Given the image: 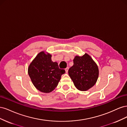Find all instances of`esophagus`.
<instances>
[{"mask_svg":"<svg viewBox=\"0 0 127 127\" xmlns=\"http://www.w3.org/2000/svg\"><path fill=\"white\" fill-rule=\"evenodd\" d=\"M68 69H69V68H68V67H67L66 69H65V70H66V73L68 72Z\"/></svg>","mask_w":127,"mask_h":127,"instance_id":"esophagus-1","label":"esophagus"}]
</instances>
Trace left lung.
I'll return each mask as SVG.
<instances>
[{
	"label": "left lung",
	"instance_id": "left-lung-1",
	"mask_svg": "<svg viewBox=\"0 0 127 127\" xmlns=\"http://www.w3.org/2000/svg\"><path fill=\"white\" fill-rule=\"evenodd\" d=\"M74 65L68 70V74L76 87L85 91L93 87L98 76L97 64L85 53L82 57L76 56L73 60Z\"/></svg>",
	"mask_w": 127,
	"mask_h": 127
}]
</instances>
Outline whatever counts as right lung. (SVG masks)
I'll return each instance as SVG.
<instances>
[{"mask_svg": "<svg viewBox=\"0 0 127 127\" xmlns=\"http://www.w3.org/2000/svg\"><path fill=\"white\" fill-rule=\"evenodd\" d=\"M51 55L41 52L31 63L28 73L32 82L38 90L50 93L55 89L65 70L59 68L58 63H53Z\"/></svg>", "mask_w": 127, "mask_h": 127, "instance_id": "obj_1", "label": "right lung"}]
</instances>
